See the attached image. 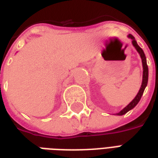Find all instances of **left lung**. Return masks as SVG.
<instances>
[{
    "label": "left lung",
    "mask_w": 158,
    "mask_h": 158,
    "mask_svg": "<svg viewBox=\"0 0 158 158\" xmlns=\"http://www.w3.org/2000/svg\"><path fill=\"white\" fill-rule=\"evenodd\" d=\"M129 39L132 40V45H134V47L136 49V51L138 52V53L140 56V58H141V61H142V67H143V77H142V83H141V86H140V89H139V92L137 93L136 96L133 99V101L131 102L128 104L127 106L122 109L119 113H116V115H118V116H122L123 114L127 113L129 111H130L131 109H133L135 106L138 104V102H139V100L142 96L143 93H144V90L146 89V85H147V82H148V67H147V63H146V57L145 53L143 52V50L140 47H139L137 42H136L135 37L132 35H128Z\"/></svg>",
    "instance_id": "1"
}]
</instances>
